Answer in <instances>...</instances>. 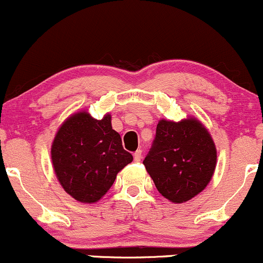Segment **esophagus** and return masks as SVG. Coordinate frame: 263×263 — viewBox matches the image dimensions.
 <instances>
[{
  "instance_id": "obj_1",
  "label": "esophagus",
  "mask_w": 263,
  "mask_h": 263,
  "mask_svg": "<svg viewBox=\"0 0 263 263\" xmlns=\"http://www.w3.org/2000/svg\"><path fill=\"white\" fill-rule=\"evenodd\" d=\"M134 158H135V162H140L142 159V151L141 149H137L135 152L134 155Z\"/></svg>"
}]
</instances>
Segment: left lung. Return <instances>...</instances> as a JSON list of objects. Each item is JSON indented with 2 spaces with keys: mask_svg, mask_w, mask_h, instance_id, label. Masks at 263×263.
Masks as SVG:
<instances>
[{
  "mask_svg": "<svg viewBox=\"0 0 263 263\" xmlns=\"http://www.w3.org/2000/svg\"><path fill=\"white\" fill-rule=\"evenodd\" d=\"M216 158L209 131L189 116L178 122L159 120L143 164L163 197L182 204L206 188L215 172Z\"/></svg>",
  "mask_w": 263,
  "mask_h": 263,
  "instance_id": "8db88e82",
  "label": "left lung"
}]
</instances>
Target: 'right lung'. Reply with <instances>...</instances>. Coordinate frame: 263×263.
Here are the masks:
<instances>
[{
  "label": "right lung",
  "mask_w": 263,
  "mask_h": 263,
  "mask_svg": "<svg viewBox=\"0 0 263 263\" xmlns=\"http://www.w3.org/2000/svg\"><path fill=\"white\" fill-rule=\"evenodd\" d=\"M50 155L60 185L84 204L100 200L117 173L134 161L123 149L121 136L112 129L111 115L96 120L86 110L70 115L60 125Z\"/></svg>",
  "instance_id": "right-lung-1"
}]
</instances>
